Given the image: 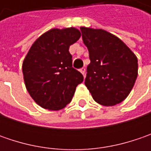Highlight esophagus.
Listing matches in <instances>:
<instances>
[{
    "instance_id": "esophagus-1",
    "label": "esophagus",
    "mask_w": 151,
    "mask_h": 151,
    "mask_svg": "<svg viewBox=\"0 0 151 151\" xmlns=\"http://www.w3.org/2000/svg\"><path fill=\"white\" fill-rule=\"evenodd\" d=\"M80 72L81 73L83 76H85V73H86V69L85 68H81V69H80Z\"/></svg>"
}]
</instances>
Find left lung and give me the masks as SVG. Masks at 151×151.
<instances>
[{
  "instance_id": "8db88e82",
  "label": "left lung",
  "mask_w": 151,
  "mask_h": 151,
  "mask_svg": "<svg viewBox=\"0 0 151 151\" xmlns=\"http://www.w3.org/2000/svg\"><path fill=\"white\" fill-rule=\"evenodd\" d=\"M81 31L91 60L85 85L101 105L122 102L136 81L137 57L121 39L105 30L81 27Z\"/></svg>"
}]
</instances>
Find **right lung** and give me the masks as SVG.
I'll list each match as a JSON object with an SVG mask.
<instances>
[{"mask_svg": "<svg viewBox=\"0 0 151 151\" xmlns=\"http://www.w3.org/2000/svg\"><path fill=\"white\" fill-rule=\"evenodd\" d=\"M81 37L75 27L54 28L33 43L22 63L28 93L45 109L60 110L72 100L83 76L72 67L69 48Z\"/></svg>", "mask_w": 151, "mask_h": 151, "instance_id": "obj_1", "label": "right lung"}]
</instances>
